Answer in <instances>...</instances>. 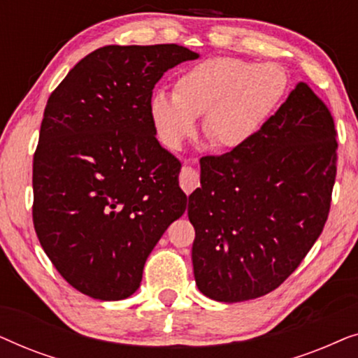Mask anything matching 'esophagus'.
I'll return each instance as SVG.
<instances>
[{
	"label": "esophagus",
	"mask_w": 358,
	"mask_h": 358,
	"mask_svg": "<svg viewBox=\"0 0 358 358\" xmlns=\"http://www.w3.org/2000/svg\"><path fill=\"white\" fill-rule=\"evenodd\" d=\"M179 184L180 187L185 194H192L195 189L200 185V180H199V174L197 171L194 168H190V166H182V169H180V174H179Z\"/></svg>",
	"instance_id": "1"
}]
</instances>
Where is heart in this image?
Masks as SVG:
<instances>
[{
    "label": "heart",
    "instance_id": "obj_1",
    "mask_svg": "<svg viewBox=\"0 0 358 358\" xmlns=\"http://www.w3.org/2000/svg\"><path fill=\"white\" fill-rule=\"evenodd\" d=\"M285 86V71L275 63L213 57L179 75L174 94L153 92L150 115L159 140L171 150H179L195 134L200 115L215 146L241 148L261 131Z\"/></svg>",
    "mask_w": 358,
    "mask_h": 358
}]
</instances>
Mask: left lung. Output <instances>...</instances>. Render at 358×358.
Instances as JSON below:
<instances>
[{"label":"left lung","instance_id":"1","mask_svg":"<svg viewBox=\"0 0 358 358\" xmlns=\"http://www.w3.org/2000/svg\"><path fill=\"white\" fill-rule=\"evenodd\" d=\"M336 163L334 120L306 83L249 143L200 159L187 208L199 290L236 303L280 287L324 228Z\"/></svg>","mask_w":358,"mask_h":358}]
</instances>
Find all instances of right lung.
<instances>
[{"mask_svg":"<svg viewBox=\"0 0 358 358\" xmlns=\"http://www.w3.org/2000/svg\"><path fill=\"white\" fill-rule=\"evenodd\" d=\"M199 53L176 43L106 45L48 97L34 155L32 218L60 275L96 300L138 290L146 257L187 195L180 163L156 140L153 87Z\"/></svg>","mask_w":358,"mask_h":358,"instance_id":"add662e5","label":"right lung"}]
</instances>
